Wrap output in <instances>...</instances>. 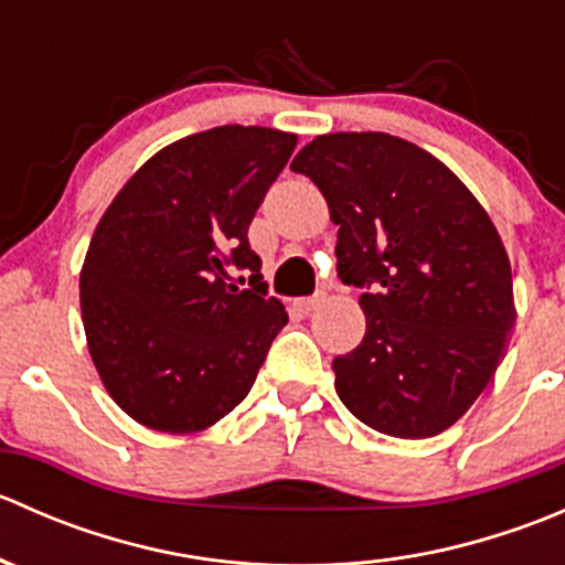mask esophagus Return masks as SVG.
I'll list each match as a JSON object with an SVG mask.
<instances>
[{"label":"esophagus","mask_w":565,"mask_h":565,"mask_svg":"<svg viewBox=\"0 0 565 565\" xmlns=\"http://www.w3.org/2000/svg\"><path fill=\"white\" fill-rule=\"evenodd\" d=\"M322 298H324V295L317 292V295H311V298H300L295 306H298V311H303V315H311V311H315L317 306L322 303Z\"/></svg>","instance_id":"1"}]
</instances>
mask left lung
I'll use <instances>...</instances> for the list:
<instances>
[{"instance_id":"obj_1","label":"left lung","mask_w":565,"mask_h":565,"mask_svg":"<svg viewBox=\"0 0 565 565\" xmlns=\"http://www.w3.org/2000/svg\"><path fill=\"white\" fill-rule=\"evenodd\" d=\"M339 226L335 270L361 287L366 335L333 361L335 393L372 429L424 440L494 377L514 324L511 262L446 163L391 134H328L295 156Z\"/></svg>"}]
</instances>
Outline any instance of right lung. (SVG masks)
Here are the masks:
<instances>
[{"label": "right lung", "instance_id": "right-lung-1", "mask_svg": "<svg viewBox=\"0 0 565 565\" xmlns=\"http://www.w3.org/2000/svg\"><path fill=\"white\" fill-rule=\"evenodd\" d=\"M298 136L221 125L163 147L114 196L82 267L89 355L141 426L191 435L248 396L278 330L248 226ZM250 269V290L228 267Z\"/></svg>", "mask_w": 565, "mask_h": 565}]
</instances>
